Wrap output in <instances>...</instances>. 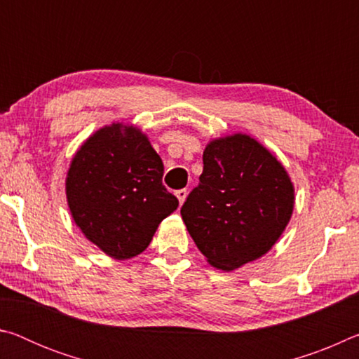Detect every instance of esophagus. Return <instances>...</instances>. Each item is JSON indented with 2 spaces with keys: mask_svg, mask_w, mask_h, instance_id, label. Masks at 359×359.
Listing matches in <instances>:
<instances>
[{
  "mask_svg": "<svg viewBox=\"0 0 359 359\" xmlns=\"http://www.w3.org/2000/svg\"><path fill=\"white\" fill-rule=\"evenodd\" d=\"M187 194H188V191L185 190V188H184V190H177V191H175V196H177V199H179L180 205L185 203V199H187Z\"/></svg>",
  "mask_w": 359,
  "mask_h": 359,
  "instance_id": "1",
  "label": "esophagus"
}]
</instances>
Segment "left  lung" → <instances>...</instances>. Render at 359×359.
<instances>
[{
    "label": "left lung",
    "mask_w": 359,
    "mask_h": 359,
    "mask_svg": "<svg viewBox=\"0 0 359 359\" xmlns=\"http://www.w3.org/2000/svg\"><path fill=\"white\" fill-rule=\"evenodd\" d=\"M203 163L180 214L208 263L234 271L282 236L294 208L293 182L264 145L242 133L210 141Z\"/></svg>",
    "instance_id": "8db88e82"
}]
</instances>
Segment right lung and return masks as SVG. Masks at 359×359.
Listing matches in <instances>:
<instances>
[{"instance_id":"obj_1","label":"right lung","mask_w":359,"mask_h":359,"mask_svg":"<svg viewBox=\"0 0 359 359\" xmlns=\"http://www.w3.org/2000/svg\"><path fill=\"white\" fill-rule=\"evenodd\" d=\"M163 172L160 155L136 126L112 123L90 136L66 175V199L85 238L114 259L142 253L179 205Z\"/></svg>"}]
</instances>
